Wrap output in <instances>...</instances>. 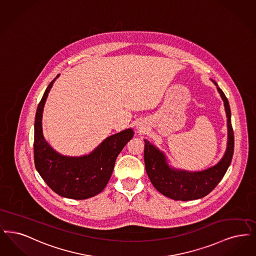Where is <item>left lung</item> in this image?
Instances as JSON below:
<instances>
[{"label":"left lung","instance_id":"1","mask_svg":"<svg viewBox=\"0 0 256 256\" xmlns=\"http://www.w3.org/2000/svg\"><path fill=\"white\" fill-rule=\"evenodd\" d=\"M224 100L228 118V147L222 160L215 166L200 172H188L169 167L164 153L144 140V162L147 175L152 184L162 194L176 200H196L210 193L224 176L234 151V134L228 100L215 81Z\"/></svg>","mask_w":256,"mask_h":256}]
</instances>
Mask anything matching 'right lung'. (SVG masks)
<instances>
[{
    "label": "right lung",
    "mask_w": 256,
    "mask_h": 256,
    "mask_svg": "<svg viewBox=\"0 0 256 256\" xmlns=\"http://www.w3.org/2000/svg\"><path fill=\"white\" fill-rule=\"evenodd\" d=\"M56 76L48 86L38 104L34 122V164L44 182L58 195L84 200L100 193L111 178L116 158L133 138L132 129L107 138L88 156H66L56 152L44 140L42 114L48 92Z\"/></svg>",
    "instance_id": "1"
}]
</instances>
